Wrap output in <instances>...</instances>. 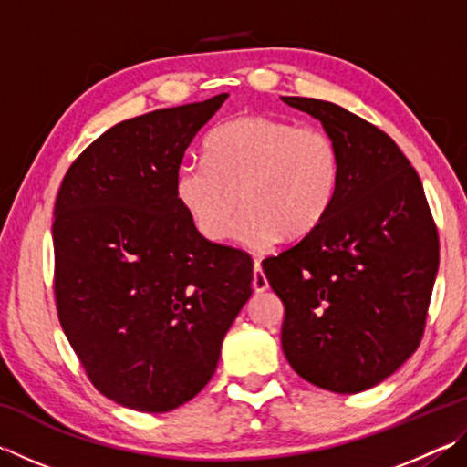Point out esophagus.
<instances>
[{"instance_id": "obj_1", "label": "esophagus", "mask_w": 467, "mask_h": 467, "mask_svg": "<svg viewBox=\"0 0 467 467\" xmlns=\"http://www.w3.org/2000/svg\"><path fill=\"white\" fill-rule=\"evenodd\" d=\"M267 286H270V284H267V278L262 270V262L255 259V264H253V290L264 292V290H267Z\"/></svg>"}]
</instances>
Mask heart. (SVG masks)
<instances>
[{"instance_id": "heart-1", "label": "heart", "mask_w": 467, "mask_h": 467, "mask_svg": "<svg viewBox=\"0 0 467 467\" xmlns=\"http://www.w3.org/2000/svg\"><path fill=\"white\" fill-rule=\"evenodd\" d=\"M205 161L179 169L175 193L203 239L264 247L296 239L327 216L342 181V156L327 131L278 117L241 115L216 125L203 141Z\"/></svg>"}]
</instances>
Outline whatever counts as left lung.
<instances>
[{
  "label": "left lung",
  "instance_id": "left-lung-1",
  "mask_svg": "<svg viewBox=\"0 0 467 467\" xmlns=\"http://www.w3.org/2000/svg\"><path fill=\"white\" fill-rule=\"evenodd\" d=\"M339 148L342 181L327 216L262 262L284 303L282 350L321 389L381 383L420 346L439 270V233L422 181L398 144L334 102L282 97Z\"/></svg>",
  "mask_w": 467,
  "mask_h": 467
}]
</instances>
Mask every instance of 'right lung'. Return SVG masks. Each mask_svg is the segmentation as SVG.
Wrapping results in <instances>:
<instances>
[{"mask_svg": "<svg viewBox=\"0 0 467 467\" xmlns=\"http://www.w3.org/2000/svg\"><path fill=\"white\" fill-rule=\"evenodd\" d=\"M226 97L113 125L55 200L63 334L90 383L138 412H169L203 389L253 292L249 253L203 239L175 193L185 150Z\"/></svg>", "mask_w": 467, "mask_h": 467, "instance_id": "right-lung-1", "label": "right lung"}]
</instances>
